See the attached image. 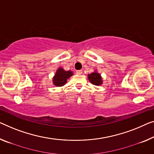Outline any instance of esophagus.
<instances>
[{
    "instance_id": "obj_1",
    "label": "esophagus",
    "mask_w": 154,
    "mask_h": 154,
    "mask_svg": "<svg viewBox=\"0 0 154 154\" xmlns=\"http://www.w3.org/2000/svg\"><path fill=\"white\" fill-rule=\"evenodd\" d=\"M76 73H77V75H82V70H77Z\"/></svg>"
}]
</instances>
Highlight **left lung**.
Listing matches in <instances>:
<instances>
[{
	"instance_id": "1",
	"label": "left lung",
	"mask_w": 154,
	"mask_h": 154,
	"mask_svg": "<svg viewBox=\"0 0 154 154\" xmlns=\"http://www.w3.org/2000/svg\"><path fill=\"white\" fill-rule=\"evenodd\" d=\"M88 79L91 84L95 85V86H100L103 84L102 77L100 73L97 72V70H95L91 74H88Z\"/></svg>"
}]
</instances>
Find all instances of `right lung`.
<instances>
[{"mask_svg":"<svg viewBox=\"0 0 154 154\" xmlns=\"http://www.w3.org/2000/svg\"><path fill=\"white\" fill-rule=\"evenodd\" d=\"M74 75L71 70L66 71L62 67H59L52 78V83L57 87L63 86L67 83V80Z\"/></svg>","mask_w":154,"mask_h":154,"instance_id":"1","label":"right lung"}]
</instances>
